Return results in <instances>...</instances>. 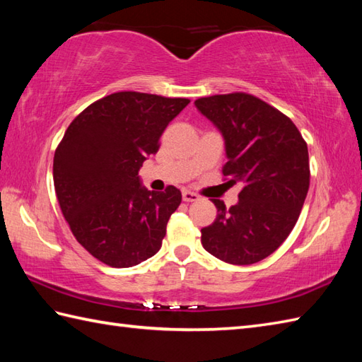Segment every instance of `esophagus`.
Listing matches in <instances>:
<instances>
[{
	"instance_id": "esophagus-1",
	"label": "esophagus",
	"mask_w": 362,
	"mask_h": 362,
	"mask_svg": "<svg viewBox=\"0 0 362 362\" xmlns=\"http://www.w3.org/2000/svg\"><path fill=\"white\" fill-rule=\"evenodd\" d=\"M182 199L185 202H196V201H199V194H196V193H193V191H183L182 193Z\"/></svg>"
}]
</instances>
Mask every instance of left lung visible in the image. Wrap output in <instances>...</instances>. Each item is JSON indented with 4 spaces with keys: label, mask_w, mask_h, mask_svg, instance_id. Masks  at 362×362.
I'll use <instances>...</instances> for the list:
<instances>
[{
    "label": "left lung",
    "mask_w": 362,
    "mask_h": 362,
    "mask_svg": "<svg viewBox=\"0 0 362 362\" xmlns=\"http://www.w3.org/2000/svg\"><path fill=\"white\" fill-rule=\"evenodd\" d=\"M197 110L224 136L230 185L240 182V201L230 209L213 199L218 216L204 227V249L226 263L264 259L294 228L310 188L308 146L294 122L247 93L199 98Z\"/></svg>",
    "instance_id": "left-lung-1"
}]
</instances>
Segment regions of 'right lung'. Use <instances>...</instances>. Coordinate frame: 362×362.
I'll use <instances>...</instances> for the list:
<instances>
[{"label": "right lung", "instance_id": "add662e5", "mask_svg": "<svg viewBox=\"0 0 362 362\" xmlns=\"http://www.w3.org/2000/svg\"><path fill=\"white\" fill-rule=\"evenodd\" d=\"M187 98L118 91L90 104L54 153V188L76 240L104 264L132 267L160 250L180 189H146L138 171Z\"/></svg>", "mask_w": 362, "mask_h": 362}]
</instances>
